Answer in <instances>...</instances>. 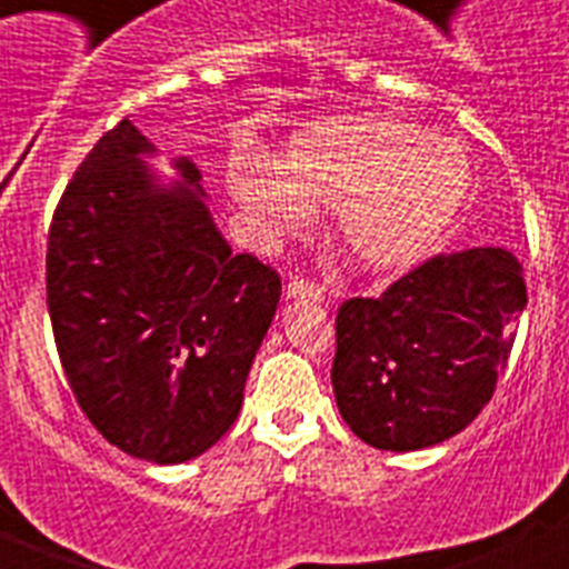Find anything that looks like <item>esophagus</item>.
Segmentation results:
<instances>
[{
  "label": "esophagus",
  "mask_w": 569,
  "mask_h": 569,
  "mask_svg": "<svg viewBox=\"0 0 569 569\" xmlns=\"http://www.w3.org/2000/svg\"><path fill=\"white\" fill-rule=\"evenodd\" d=\"M325 288H319L316 281L308 279H290L288 281V299H310V301H325Z\"/></svg>",
  "instance_id": "34e87169"
}]
</instances>
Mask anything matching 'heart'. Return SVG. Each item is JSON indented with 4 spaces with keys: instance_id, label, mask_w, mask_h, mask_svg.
I'll list each match as a JSON object with an SVG mask.
<instances>
[{
    "instance_id": "heart-1",
    "label": "heart",
    "mask_w": 569,
    "mask_h": 569,
    "mask_svg": "<svg viewBox=\"0 0 569 569\" xmlns=\"http://www.w3.org/2000/svg\"><path fill=\"white\" fill-rule=\"evenodd\" d=\"M228 184L270 236L299 233L310 202H333L341 248L365 270L399 273L433 253L459 219L472 164L456 139L396 116L345 113L301 128L281 162L230 164Z\"/></svg>"
}]
</instances>
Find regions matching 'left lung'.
<instances>
[{
    "instance_id": "left-lung-1",
    "label": "left lung",
    "mask_w": 569,
    "mask_h": 569,
    "mask_svg": "<svg viewBox=\"0 0 569 569\" xmlns=\"http://www.w3.org/2000/svg\"><path fill=\"white\" fill-rule=\"evenodd\" d=\"M525 305L505 248L433 256L379 299H347L330 373L341 419L396 453L461 433L492 399Z\"/></svg>"
}]
</instances>
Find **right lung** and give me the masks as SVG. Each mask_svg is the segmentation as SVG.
<instances>
[{
	"mask_svg": "<svg viewBox=\"0 0 569 569\" xmlns=\"http://www.w3.org/2000/svg\"><path fill=\"white\" fill-rule=\"evenodd\" d=\"M156 156L128 119L93 144L48 233V310L68 385L99 433L133 459L182 465L230 430L281 279L230 250L202 173Z\"/></svg>",
	"mask_w": 569,
	"mask_h": 569,
	"instance_id": "1",
	"label": "right lung"
}]
</instances>
